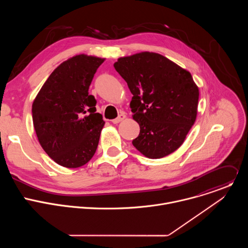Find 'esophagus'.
<instances>
[{
    "instance_id": "1",
    "label": "esophagus",
    "mask_w": 248,
    "mask_h": 248,
    "mask_svg": "<svg viewBox=\"0 0 248 248\" xmlns=\"http://www.w3.org/2000/svg\"><path fill=\"white\" fill-rule=\"evenodd\" d=\"M124 119H125V115H124V113H122L121 115H119V117H118L117 119L113 120L112 123H113V124H119V123H121L122 121H124Z\"/></svg>"
}]
</instances>
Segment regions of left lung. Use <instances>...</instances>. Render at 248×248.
Returning a JSON list of instances; mask_svg holds the SVG:
<instances>
[{"instance_id": "obj_1", "label": "left lung", "mask_w": 248, "mask_h": 248, "mask_svg": "<svg viewBox=\"0 0 248 248\" xmlns=\"http://www.w3.org/2000/svg\"><path fill=\"white\" fill-rule=\"evenodd\" d=\"M114 66L133 95L130 109L140 126L133 146L150 159L180 148L197 116L199 89L190 73L152 52L120 58Z\"/></svg>"}]
</instances>
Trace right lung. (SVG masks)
Masks as SVG:
<instances>
[{
	"mask_svg": "<svg viewBox=\"0 0 248 248\" xmlns=\"http://www.w3.org/2000/svg\"><path fill=\"white\" fill-rule=\"evenodd\" d=\"M105 59L77 55L50 75L32 104L35 132L57 164L75 169L94 156L105 124L88 89Z\"/></svg>",
	"mask_w": 248,
	"mask_h": 248,
	"instance_id": "1",
	"label": "right lung"
}]
</instances>
